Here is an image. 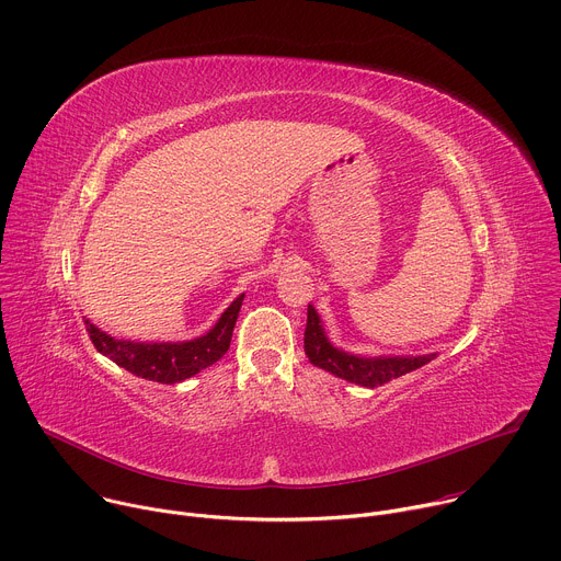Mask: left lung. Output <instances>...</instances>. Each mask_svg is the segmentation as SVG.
I'll return each mask as SVG.
<instances>
[{
    "instance_id": "1",
    "label": "left lung",
    "mask_w": 561,
    "mask_h": 561,
    "mask_svg": "<svg viewBox=\"0 0 561 561\" xmlns=\"http://www.w3.org/2000/svg\"><path fill=\"white\" fill-rule=\"evenodd\" d=\"M304 351L310 364L324 368L351 383H359L366 388L381 386L390 379L402 377L411 370L422 368L435 355H420V357H355L344 351L331 346L324 335L322 324H319V314L312 306H308V319L304 331Z\"/></svg>"
}]
</instances>
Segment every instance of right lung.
<instances>
[{
  "mask_svg": "<svg viewBox=\"0 0 561 561\" xmlns=\"http://www.w3.org/2000/svg\"><path fill=\"white\" fill-rule=\"evenodd\" d=\"M242 301H244V295H239L219 317V322L204 337H197L193 342H180V344L122 342L102 333L98 327L89 322V319H87V331L93 346L102 355L113 359L117 366L126 368L128 373L150 381H159V383H178L224 357V353L230 346L232 329L237 322L239 308H242Z\"/></svg>",
  "mask_w": 561,
  "mask_h": 561,
  "instance_id": "add662e5",
  "label": "right lung"
}]
</instances>
